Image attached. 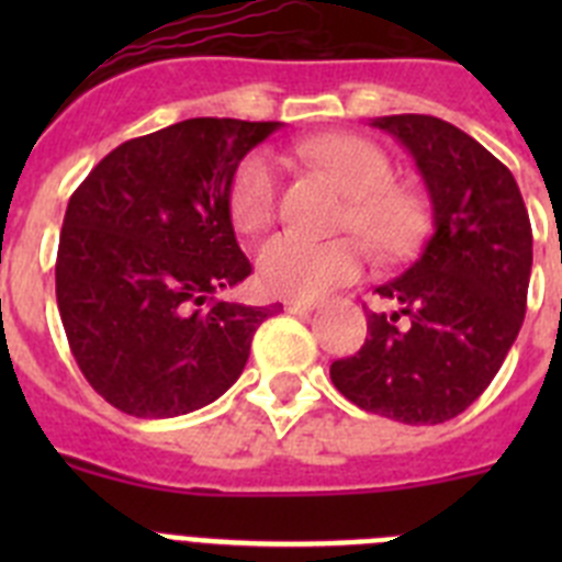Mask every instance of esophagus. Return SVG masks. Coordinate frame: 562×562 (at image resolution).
<instances>
[{
    "label": "esophagus",
    "instance_id": "34e87169",
    "mask_svg": "<svg viewBox=\"0 0 562 562\" xmlns=\"http://www.w3.org/2000/svg\"><path fill=\"white\" fill-rule=\"evenodd\" d=\"M317 306H321L317 301H306V297H286L284 301V310L292 315H306V312H315Z\"/></svg>",
    "mask_w": 562,
    "mask_h": 562
}]
</instances>
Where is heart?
<instances>
[{"mask_svg":"<svg viewBox=\"0 0 562 562\" xmlns=\"http://www.w3.org/2000/svg\"><path fill=\"white\" fill-rule=\"evenodd\" d=\"M301 154L329 171L351 193L342 227L362 233L382 252H396L414 238L422 220L416 196L394 186V166L382 148L357 134H324L301 146ZM281 191V166L270 151H252L238 162L227 188V211L238 233L256 236L272 225ZM366 247L357 238L315 241L281 233L258 250V276L270 292L317 297L349 284L362 272Z\"/></svg>","mask_w":562,"mask_h":562,"instance_id":"obj_1","label":"heart"}]
</instances>
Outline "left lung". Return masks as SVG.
Returning <instances> with one entry per match:
<instances>
[{
	"mask_svg": "<svg viewBox=\"0 0 562 562\" xmlns=\"http://www.w3.org/2000/svg\"><path fill=\"white\" fill-rule=\"evenodd\" d=\"M419 168L434 233L408 270L376 286L396 310L369 312L360 351L331 362L346 400L405 425H439L470 408L498 374L526 312L532 225L513 171L453 123L389 114Z\"/></svg>",
	"mask_w": 562,
	"mask_h": 562,
	"instance_id": "8db88e82",
	"label": "left lung"
}]
</instances>
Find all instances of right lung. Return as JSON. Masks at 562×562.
<instances>
[{
  "instance_id": "1",
  "label": "right lung",
  "mask_w": 562,
  "mask_h": 562,
  "mask_svg": "<svg viewBox=\"0 0 562 562\" xmlns=\"http://www.w3.org/2000/svg\"><path fill=\"white\" fill-rule=\"evenodd\" d=\"M278 126L173 123L109 151L69 196L58 312L78 369L123 414H191L245 371L252 335L278 304L213 301V292L252 272L233 233L227 188L247 151Z\"/></svg>"
}]
</instances>
